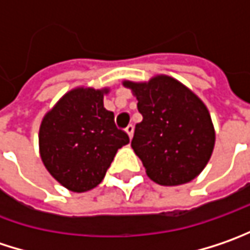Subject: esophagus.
<instances>
[{"label": "esophagus", "instance_id": "obj_1", "mask_svg": "<svg viewBox=\"0 0 250 250\" xmlns=\"http://www.w3.org/2000/svg\"><path fill=\"white\" fill-rule=\"evenodd\" d=\"M125 133L128 134V137L131 139L133 137V133H134V125H128L127 127H125Z\"/></svg>", "mask_w": 250, "mask_h": 250}]
</instances>
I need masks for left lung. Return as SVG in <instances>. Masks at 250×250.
Wrapping results in <instances>:
<instances>
[{"mask_svg": "<svg viewBox=\"0 0 250 250\" xmlns=\"http://www.w3.org/2000/svg\"><path fill=\"white\" fill-rule=\"evenodd\" d=\"M137 97L143 122L131 147L150 180L160 185L192 181L208 164L215 130L207 106L181 82L158 75L148 82H123Z\"/></svg>", "mask_w": 250, "mask_h": 250, "instance_id": "left-lung-1", "label": "left lung"}]
</instances>
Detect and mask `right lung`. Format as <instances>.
<instances>
[{"instance_id":"1","label":"right lung","mask_w":250,"mask_h":250,"mask_svg":"<svg viewBox=\"0 0 250 250\" xmlns=\"http://www.w3.org/2000/svg\"><path fill=\"white\" fill-rule=\"evenodd\" d=\"M109 89L76 87L45 114L39 127V153L52 177L73 192L97 187L128 136L104 109Z\"/></svg>"}]
</instances>
